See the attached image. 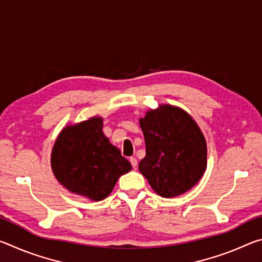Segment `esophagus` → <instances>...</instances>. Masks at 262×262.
I'll list each match as a JSON object with an SVG mask.
<instances>
[{
    "instance_id": "34e87169",
    "label": "esophagus",
    "mask_w": 262,
    "mask_h": 262,
    "mask_svg": "<svg viewBox=\"0 0 262 262\" xmlns=\"http://www.w3.org/2000/svg\"><path fill=\"white\" fill-rule=\"evenodd\" d=\"M129 162L132 164V166L134 167V168H136V166H137V159L135 157H130L129 158Z\"/></svg>"
}]
</instances>
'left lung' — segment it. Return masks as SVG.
<instances>
[{"label": "left lung", "mask_w": 262, "mask_h": 262, "mask_svg": "<svg viewBox=\"0 0 262 262\" xmlns=\"http://www.w3.org/2000/svg\"><path fill=\"white\" fill-rule=\"evenodd\" d=\"M145 157L139 170L163 198L194 187L207 168V142L200 127L178 106L162 104L140 118Z\"/></svg>", "instance_id": "obj_1"}]
</instances>
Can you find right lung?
Listing matches in <instances>:
<instances>
[{
    "mask_svg": "<svg viewBox=\"0 0 262 262\" xmlns=\"http://www.w3.org/2000/svg\"><path fill=\"white\" fill-rule=\"evenodd\" d=\"M99 115L63 127L51 154L56 180L72 194L101 201L112 193L118 179L132 170L103 132Z\"/></svg>",
    "mask_w": 262,
    "mask_h": 262,
    "instance_id": "obj_1",
    "label": "right lung"
}]
</instances>
